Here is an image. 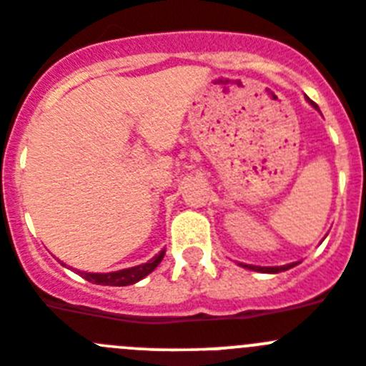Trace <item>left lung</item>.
I'll return each mask as SVG.
<instances>
[{
    "label": "left lung",
    "mask_w": 366,
    "mask_h": 366,
    "mask_svg": "<svg viewBox=\"0 0 366 366\" xmlns=\"http://www.w3.org/2000/svg\"><path fill=\"white\" fill-rule=\"evenodd\" d=\"M306 100L310 102V105L314 107V109L319 111L317 105L314 104V102L310 100V98H306ZM299 262H290V264H282V266H253V264H242V262H239V266H242V268L246 269H253V272H261V273H279V272H286V269L294 268V266H297Z\"/></svg>",
    "instance_id": "obj_1"
}]
</instances>
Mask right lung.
Instances as JSON below:
<instances>
[{
    "label": "right lung",
    "mask_w": 366,
    "mask_h": 366,
    "mask_svg": "<svg viewBox=\"0 0 366 366\" xmlns=\"http://www.w3.org/2000/svg\"><path fill=\"white\" fill-rule=\"evenodd\" d=\"M164 255H166V249L159 253V255H154L151 261L144 262V264L133 266V268H124L118 269V272H109V273H91V272H80L81 277L89 282H94V285H102V286H129L134 285V282L142 281L146 275H149L157 266L162 262ZM64 264V262H61ZM65 266V264H64Z\"/></svg>",
    "instance_id": "1"
}]
</instances>
